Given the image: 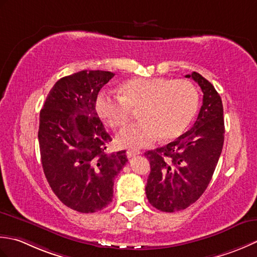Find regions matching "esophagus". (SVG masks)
<instances>
[{
	"instance_id": "obj_1",
	"label": "esophagus",
	"mask_w": 257,
	"mask_h": 257,
	"mask_svg": "<svg viewBox=\"0 0 257 257\" xmlns=\"http://www.w3.org/2000/svg\"><path fill=\"white\" fill-rule=\"evenodd\" d=\"M140 154H142V152L138 151V150H128L126 152V155H127L128 159H132V158H134V156H138Z\"/></svg>"
}]
</instances>
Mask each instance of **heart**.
I'll list each match as a JSON object with an SVG mask.
<instances>
[{
	"instance_id": "obj_1",
	"label": "heart",
	"mask_w": 257,
	"mask_h": 257,
	"mask_svg": "<svg viewBox=\"0 0 257 257\" xmlns=\"http://www.w3.org/2000/svg\"><path fill=\"white\" fill-rule=\"evenodd\" d=\"M121 95L101 91L95 101L99 118L114 130L123 128L140 108V122L116 136L123 149L145 148L162 140H175L185 132L198 108V92L187 80L132 77L119 87Z\"/></svg>"
}]
</instances>
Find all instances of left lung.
Instances as JSON below:
<instances>
[{
    "label": "left lung",
    "instance_id": "1",
    "mask_svg": "<svg viewBox=\"0 0 257 257\" xmlns=\"http://www.w3.org/2000/svg\"><path fill=\"white\" fill-rule=\"evenodd\" d=\"M186 77H192L203 92L197 119L174 142L145 153L151 165L146 197L152 206L167 213L185 209L201 197L212 180L224 143L221 96L198 73Z\"/></svg>",
    "mask_w": 257,
    "mask_h": 257
}]
</instances>
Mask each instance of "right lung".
<instances>
[{
	"label": "right lung",
	"instance_id": "obj_1",
	"mask_svg": "<svg viewBox=\"0 0 257 257\" xmlns=\"http://www.w3.org/2000/svg\"><path fill=\"white\" fill-rule=\"evenodd\" d=\"M114 75L84 70L62 77L40 112L45 177L59 200L80 213L101 211L112 202L114 179L127 162L125 151L105 152L112 138L95 109L99 90Z\"/></svg>",
	"mask_w": 257,
	"mask_h": 257
}]
</instances>
